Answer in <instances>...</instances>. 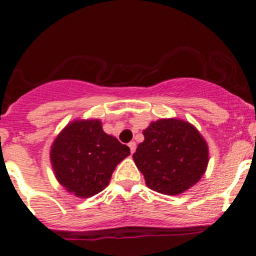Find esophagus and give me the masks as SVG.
<instances>
[{
	"instance_id": "esophagus-1",
	"label": "esophagus",
	"mask_w": 256,
	"mask_h": 256,
	"mask_svg": "<svg viewBox=\"0 0 256 256\" xmlns=\"http://www.w3.org/2000/svg\"><path fill=\"white\" fill-rule=\"evenodd\" d=\"M128 147H130L131 154H134V152H135V150H136V142H135V141H131V142L128 144Z\"/></svg>"
}]
</instances>
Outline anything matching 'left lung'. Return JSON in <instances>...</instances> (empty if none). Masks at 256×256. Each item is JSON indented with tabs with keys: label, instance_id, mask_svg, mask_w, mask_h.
I'll use <instances>...</instances> for the list:
<instances>
[{
	"label": "left lung",
	"instance_id": "obj_1",
	"mask_svg": "<svg viewBox=\"0 0 256 256\" xmlns=\"http://www.w3.org/2000/svg\"><path fill=\"white\" fill-rule=\"evenodd\" d=\"M144 140L132 158L150 190L177 196L206 174L209 148L202 134L177 118L152 121L142 131Z\"/></svg>",
	"mask_w": 256,
	"mask_h": 256
}]
</instances>
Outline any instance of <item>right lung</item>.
I'll return each mask as SVG.
<instances>
[{
    "instance_id": "add662e5",
    "label": "right lung",
    "mask_w": 256,
    "mask_h": 256,
    "mask_svg": "<svg viewBox=\"0 0 256 256\" xmlns=\"http://www.w3.org/2000/svg\"><path fill=\"white\" fill-rule=\"evenodd\" d=\"M130 148L102 130L99 118H76L50 146L54 176L66 192L89 198L105 190Z\"/></svg>"
}]
</instances>
